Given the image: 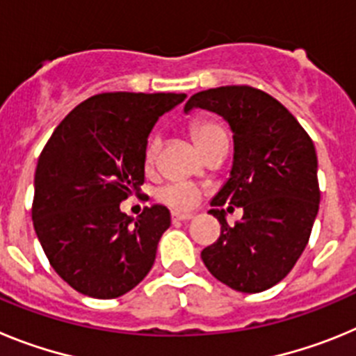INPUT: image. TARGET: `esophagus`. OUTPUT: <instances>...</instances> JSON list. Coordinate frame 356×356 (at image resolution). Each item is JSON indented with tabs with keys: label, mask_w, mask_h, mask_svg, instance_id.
Wrapping results in <instances>:
<instances>
[{
	"label": "esophagus",
	"mask_w": 356,
	"mask_h": 356,
	"mask_svg": "<svg viewBox=\"0 0 356 356\" xmlns=\"http://www.w3.org/2000/svg\"><path fill=\"white\" fill-rule=\"evenodd\" d=\"M188 219H193V213L172 212V221H188Z\"/></svg>",
	"instance_id": "1"
}]
</instances>
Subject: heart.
I'll return each instance as SVG.
<instances>
[{
  "label": "heart",
  "mask_w": 356,
  "mask_h": 356,
  "mask_svg": "<svg viewBox=\"0 0 356 356\" xmlns=\"http://www.w3.org/2000/svg\"><path fill=\"white\" fill-rule=\"evenodd\" d=\"M191 135H193L194 143L197 144L201 153H205L212 144L219 143V140H226V131L221 124H217L213 121H196L191 127ZM160 151V139L153 137L147 143L146 151H144V159H146L147 165L156 160V155ZM159 201H162L163 205L171 207L175 210H191L200 203V191L191 184H171L162 187L156 193Z\"/></svg>",
  "instance_id": "b5f03b06"
}]
</instances>
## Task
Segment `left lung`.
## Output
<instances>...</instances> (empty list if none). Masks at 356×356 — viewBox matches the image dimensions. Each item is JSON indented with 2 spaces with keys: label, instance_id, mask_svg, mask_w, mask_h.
<instances>
[{
  "label": "left lung",
  "instance_id": "left-lung-1",
  "mask_svg": "<svg viewBox=\"0 0 356 356\" xmlns=\"http://www.w3.org/2000/svg\"><path fill=\"white\" fill-rule=\"evenodd\" d=\"M216 112L234 134V163L209 210L221 235L201 251L207 269L238 292H262L285 278L307 248L317 210V155L294 115L278 99L248 85L201 90L185 112ZM227 209L245 216L234 227Z\"/></svg>",
  "mask_w": 356,
  "mask_h": 356
}]
</instances>
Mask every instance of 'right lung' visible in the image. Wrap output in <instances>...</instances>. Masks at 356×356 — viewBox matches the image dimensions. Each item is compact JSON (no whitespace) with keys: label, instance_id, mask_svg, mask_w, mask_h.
<instances>
[{"label":"right lung","instance_id":"1","mask_svg":"<svg viewBox=\"0 0 356 356\" xmlns=\"http://www.w3.org/2000/svg\"><path fill=\"white\" fill-rule=\"evenodd\" d=\"M185 97L96 94L71 110L44 146L31 219L51 267L74 291L119 298L153 267L171 213L146 207L134 221L119 205L140 193L149 131Z\"/></svg>","mask_w":356,"mask_h":356}]
</instances>
